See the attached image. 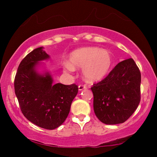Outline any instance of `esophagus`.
<instances>
[{"label":"esophagus","mask_w":157,"mask_h":157,"mask_svg":"<svg viewBox=\"0 0 157 157\" xmlns=\"http://www.w3.org/2000/svg\"><path fill=\"white\" fill-rule=\"evenodd\" d=\"M86 89V86H84V85H80V86H78V90H79V91H82V90Z\"/></svg>","instance_id":"34e87169"}]
</instances>
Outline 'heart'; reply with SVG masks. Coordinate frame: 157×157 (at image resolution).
<instances>
[{
    "label": "heart",
    "instance_id": "heart-1",
    "mask_svg": "<svg viewBox=\"0 0 157 157\" xmlns=\"http://www.w3.org/2000/svg\"><path fill=\"white\" fill-rule=\"evenodd\" d=\"M113 63V56L109 51L97 46H87L77 48L70 54L68 62L63 65V71L71 73L75 71V68H82L85 80L96 82L107 77Z\"/></svg>",
    "mask_w": 157,
    "mask_h": 157
}]
</instances>
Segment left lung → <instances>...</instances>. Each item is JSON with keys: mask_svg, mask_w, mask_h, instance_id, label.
I'll use <instances>...</instances> for the list:
<instances>
[{"mask_svg": "<svg viewBox=\"0 0 157 157\" xmlns=\"http://www.w3.org/2000/svg\"><path fill=\"white\" fill-rule=\"evenodd\" d=\"M140 84L141 74L134 60L119 63L104 80L91 88L97 117L106 125L126 121L140 104Z\"/></svg>", "mask_w": 157, "mask_h": 157, "instance_id": "1", "label": "left lung"}]
</instances>
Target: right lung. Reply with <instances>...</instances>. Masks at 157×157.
I'll list each match as a JSON object with an SVG mask.
<instances>
[{"mask_svg":"<svg viewBox=\"0 0 157 157\" xmlns=\"http://www.w3.org/2000/svg\"><path fill=\"white\" fill-rule=\"evenodd\" d=\"M50 56L44 47L34 49L20 63L15 78V92L23 114L35 125L53 130L63 123L78 92L75 84L53 83L49 71L40 72L41 61Z\"/></svg>","mask_w":157,"mask_h":157,"instance_id":"obj_1","label":"right lung"}]
</instances>
